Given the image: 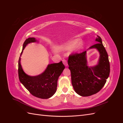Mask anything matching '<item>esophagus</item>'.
<instances>
[{
    "instance_id": "1",
    "label": "esophagus",
    "mask_w": 123,
    "mask_h": 123,
    "mask_svg": "<svg viewBox=\"0 0 123 123\" xmlns=\"http://www.w3.org/2000/svg\"><path fill=\"white\" fill-rule=\"evenodd\" d=\"M62 62H63V64H64V65L65 66H68V63H67V61L66 59H62Z\"/></svg>"
}]
</instances>
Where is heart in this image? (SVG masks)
Listing matches in <instances>:
<instances>
[{"label": "heart", "instance_id": "heart-1", "mask_svg": "<svg viewBox=\"0 0 123 123\" xmlns=\"http://www.w3.org/2000/svg\"><path fill=\"white\" fill-rule=\"evenodd\" d=\"M82 44L83 42L81 40L76 39L70 40L65 43L59 44L57 46L56 49L59 51H65L69 50L73 46V50L74 51H77L80 49V48L82 46Z\"/></svg>", "mask_w": 123, "mask_h": 123}]
</instances>
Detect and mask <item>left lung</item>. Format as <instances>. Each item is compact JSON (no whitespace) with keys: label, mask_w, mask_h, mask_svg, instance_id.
Segmentation results:
<instances>
[{"label":"left lung","mask_w":123,"mask_h":123,"mask_svg":"<svg viewBox=\"0 0 123 123\" xmlns=\"http://www.w3.org/2000/svg\"><path fill=\"white\" fill-rule=\"evenodd\" d=\"M98 43L89 49L95 48L99 53L98 64L94 67L87 65V51L69 55L68 64L71 71L72 85L77 93L82 96H89L99 92L106 83L110 74L108 55L104 47L102 39L97 35Z\"/></svg>","instance_id":"8db88e82"}]
</instances>
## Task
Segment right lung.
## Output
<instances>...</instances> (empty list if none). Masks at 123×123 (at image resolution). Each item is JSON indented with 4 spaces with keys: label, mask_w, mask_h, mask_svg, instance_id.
Wrapping results in <instances>:
<instances>
[{
    "label": "right lung",
    "mask_w": 123,
    "mask_h": 123,
    "mask_svg": "<svg viewBox=\"0 0 123 123\" xmlns=\"http://www.w3.org/2000/svg\"><path fill=\"white\" fill-rule=\"evenodd\" d=\"M37 42L34 37H30L25 40L23 50L28 43ZM62 61L58 63L48 65L47 68L42 74L36 76H29L25 74L20 64V57L18 61V76L21 83L33 96L38 98L47 99L52 96L56 91L59 76L65 69Z\"/></svg>",
    "instance_id": "add662e5"
}]
</instances>
